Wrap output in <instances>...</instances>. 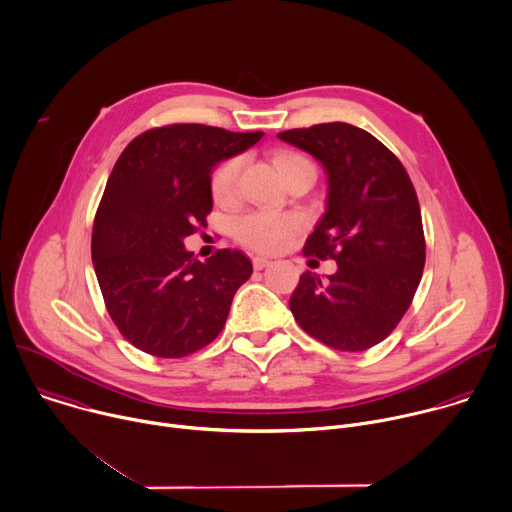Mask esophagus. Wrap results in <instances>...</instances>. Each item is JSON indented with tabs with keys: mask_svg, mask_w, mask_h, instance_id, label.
Returning <instances> with one entry per match:
<instances>
[{
	"mask_svg": "<svg viewBox=\"0 0 512 512\" xmlns=\"http://www.w3.org/2000/svg\"><path fill=\"white\" fill-rule=\"evenodd\" d=\"M269 265H271V261L267 257H253V269L255 271H263Z\"/></svg>",
	"mask_w": 512,
	"mask_h": 512,
	"instance_id": "34e87169",
	"label": "esophagus"
}]
</instances>
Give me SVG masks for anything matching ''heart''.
Masks as SVG:
<instances>
[{
    "label": "heart",
    "instance_id": "1",
    "mask_svg": "<svg viewBox=\"0 0 512 512\" xmlns=\"http://www.w3.org/2000/svg\"><path fill=\"white\" fill-rule=\"evenodd\" d=\"M245 158L235 154L225 158L211 175V193L213 199L221 205H229L237 199L239 193V179H241V170H243ZM279 166L283 170V175L287 177L291 170L299 166H311L307 158L295 152H285L279 156ZM301 229V221L297 215L291 213H277L269 209L261 211H251L233 223V237L255 251L261 253H277L285 249L295 233Z\"/></svg>",
    "mask_w": 512,
    "mask_h": 512
}]
</instances>
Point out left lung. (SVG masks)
Wrapping results in <instances>:
<instances>
[{
  "instance_id": "8db88e82",
  "label": "left lung",
  "mask_w": 512,
  "mask_h": 512,
  "mask_svg": "<svg viewBox=\"0 0 512 512\" xmlns=\"http://www.w3.org/2000/svg\"><path fill=\"white\" fill-rule=\"evenodd\" d=\"M277 136L325 168V215L303 253L337 263L327 279L299 277L291 313L333 350H370L400 323L422 279L426 241L414 185L398 156L358 126L325 122Z\"/></svg>"
}]
</instances>
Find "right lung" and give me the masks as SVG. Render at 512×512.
<instances>
[{
	"mask_svg": "<svg viewBox=\"0 0 512 512\" xmlns=\"http://www.w3.org/2000/svg\"><path fill=\"white\" fill-rule=\"evenodd\" d=\"M263 132L168 124L138 134L118 156L92 229L104 305L128 342L156 358H185L225 327L253 265L237 249L201 263L185 237L207 225L211 170Z\"/></svg>",
	"mask_w": 512,
	"mask_h": 512,
	"instance_id": "add662e5",
	"label": "right lung"
}]
</instances>
